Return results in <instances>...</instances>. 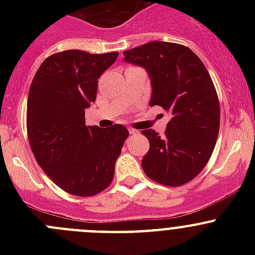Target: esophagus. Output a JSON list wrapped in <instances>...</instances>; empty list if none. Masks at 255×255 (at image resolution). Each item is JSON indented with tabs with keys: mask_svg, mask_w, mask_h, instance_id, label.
I'll list each match as a JSON object with an SVG mask.
<instances>
[{
	"mask_svg": "<svg viewBox=\"0 0 255 255\" xmlns=\"http://www.w3.org/2000/svg\"><path fill=\"white\" fill-rule=\"evenodd\" d=\"M129 133H130V134H137L138 130L134 129V128H129Z\"/></svg>",
	"mask_w": 255,
	"mask_h": 255,
	"instance_id": "obj_1",
	"label": "esophagus"
}]
</instances>
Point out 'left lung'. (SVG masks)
<instances>
[{
	"mask_svg": "<svg viewBox=\"0 0 255 255\" xmlns=\"http://www.w3.org/2000/svg\"><path fill=\"white\" fill-rule=\"evenodd\" d=\"M123 54L126 61L148 71L150 106L171 115L161 137L153 129L142 130L149 140L144 173L165 186L187 184L204 170L218 137L220 101L212 79L199 56L177 43L154 40Z\"/></svg>",
	"mask_w": 255,
	"mask_h": 255,
	"instance_id": "8db88e82",
	"label": "left lung"
}]
</instances>
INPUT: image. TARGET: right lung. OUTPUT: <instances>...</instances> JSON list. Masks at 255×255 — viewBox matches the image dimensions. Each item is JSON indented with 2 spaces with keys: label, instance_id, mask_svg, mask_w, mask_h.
I'll return each mask as SVG.
<instances>
[{
  "label": "right lung",
  "instance_id": "obj_1",
  "mask_svg": "<svg viewBox=\"0 0 255 255\" xmlns=\"http://www.w3.org/2000/svg\"><path fill=\"white\" fill-rule=\"evenodd\" d=\"M117 51L65 50L48 56L35 73L27 102V134L34 158L64 191L89 197L110 186L129 135L122 125H85V110L96 100L97 80Z\"/></svg>",
  "mask_w": 255,
  "mask_h": 255
}]
</instances>
